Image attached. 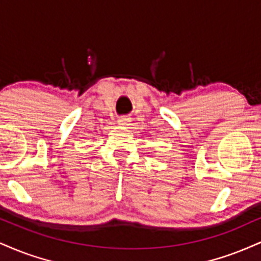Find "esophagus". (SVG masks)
<instances>
[{
  "instance_id": "1",
  "label": "esophagus",
  "mask_w": 261,
  "mask_h": 261,
  "mask_svg": "<svg viewBox=\"0 0 261 261\" xmlns=\"http://www.w3.org/2000/svg\"><path fill=\"white\" fill-rule=\"evenodd\" d=\"M130 122H131V119L127 118V117H121L118 120V124L120 125L121 127H127L128 125H130Z\"/></svg>"
}]
</instances>
